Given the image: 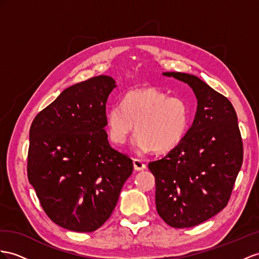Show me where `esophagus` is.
I'll list each match as a JSON object with an SVG mask.
<instances>
[{
	"label": "esophagus",
	"instance_id": "obj_1",
	"mask_svg": "<svg viewBox=\"0 0 259 259\" xmlns=\"http://www.w3.org/2000/svg\"><path fill=\"white\" fill-rule=\"evenodd\" d=\"M145 163L141 160H139V158H134V167L136 170H143L145 168Z\"/></svg>",
	"mask_w": 259,
	"mask_h": 259
}]
</instances>
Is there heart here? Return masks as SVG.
<instances>
[{"label": "heart", "mask_w": 259, "mask_h": 259, "mask_svg": "<svg viewBox=\"0 0 259 259\" xmlns=\"http://www.w3.org/2000/svg\"><path fill=\"white\" fill-rule=\"evenodd\" d=\"M136 124L135 147L168 153L181 144L190 125V108L180 97H167L156 88L127 92L121 104H112L106 112L110 141L122 145L128 141Z\"/></svg>", "instance_id": "obj_1"}]
</instances>
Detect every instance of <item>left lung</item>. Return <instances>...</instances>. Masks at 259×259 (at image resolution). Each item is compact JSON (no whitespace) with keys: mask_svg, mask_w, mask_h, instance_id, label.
I'll list each match as a JSON object with an SVG mask.
<instances>
[{"mask_svg":"<svg viewBox=\"0 0 259 259\" xmlns=\"http://www.w3.org/2000/svg\"><path fill=\"white\" fill-rule=\"evenodd\" d=\"M187 83L197 97L194 122L181 144L149 163L157 213L173 228H191L227 207L243 163L237 116L229 99L200 78L164 72Z\"/></svg>","mask_w":259,"mask_h":259,"instance_id":"1","label":"left lung"}]
</instances>
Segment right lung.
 <instances>
[{"mask_svg":"<svg viewBox=\"0 0 259 259\" xmlns=\"http://www.w3.org/2000/svg\"><path fill=\"white\" fill-rule=\"evenodd\" d=\"M115 79L99 75L72 85L35 117L29 130L28 181L52 221L93 232L108 220L132 160L110 147L106 103Z\"/></svg>","mask_w":259,"mask_h":259,"instance_id":"obj_1","label":"right lung"}]
</instances>
